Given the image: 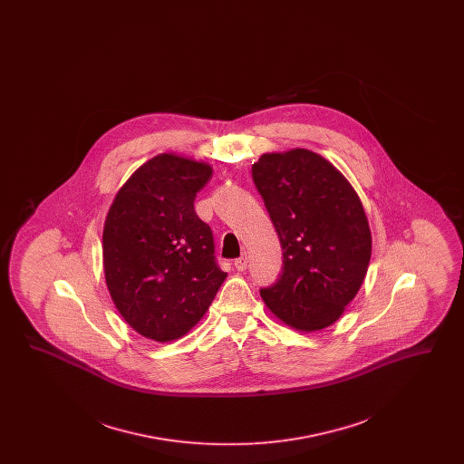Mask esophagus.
<instances>
[{
    "label": "esophagus",
    "instance_id": "obj_1",
    "mask_svg": "<svg viewBox=\"0 0 464 464\" xmlns=\"http://www.w3.org/2000/svg\"><path fill=\"white\" fill-rule=\"evenodd\" d=\"M246 266H248V257H246V254H242L238 259H235V267H237L238 271H245V269H246Z\"/></svg>",
    "mask_w": 464,
    "mask_h": 464
}]
</instances>
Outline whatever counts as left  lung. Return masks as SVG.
<instances>
[{
  "mask_svg": "<svg viewBox=\"0 0 464 464\" xmlns=\"http://www.w3.org/2000/svg\"><path fill=\"white\" fill-rule=\"evenodd\" d=\"M252 177L284 250L278 280L261 288L266 306L297 331L329 327L371 261L362 201L339 170L308 150L263 155Z\"/></svg>",
  "mask_w": 464,
  "mask_h": 464,
  "instance_id": "left-lung-1",
  "label": "left lung"
}]
</instances>
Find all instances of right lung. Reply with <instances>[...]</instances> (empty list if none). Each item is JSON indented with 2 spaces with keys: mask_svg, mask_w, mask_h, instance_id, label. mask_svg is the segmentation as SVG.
<instances>
[{
  "mask_svg": "<svg viewBox=\"0 0 464 464\" xmlns=\"http://www.w3.org/2000/svg\"><path fill=\"white\" fill-rule=\"evenodd\" d=\"M212 169L160 155L118 191L104 224V273L127 324L167 343L195 327L227 276L214 235L195 212Z\"/></svg>",
  "mask_w": 464,
  "mask_h": 464,
  "instance_id": "1",
  "label": "right lung"
}]
</instances>
